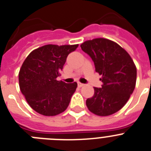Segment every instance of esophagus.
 Wrapping results in <instances>:
<instances>
[{"mask_svg": "<svg viewBox=\"0 0 151 151\" xmlns=\"http://www.w3.org/2000/svg\"><path fill=\"white\" fill-rule=\"evenodd\" d=\"M84 85H85V84L81 83V82H78V87H79V88L82 87V86H84Z\"/></svg>", "mask_w": 151, "mask_h": 151, "instance_id": "34e87169", "label": "esophagus"}]
</instances>
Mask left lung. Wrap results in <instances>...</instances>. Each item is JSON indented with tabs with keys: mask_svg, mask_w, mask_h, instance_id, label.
Listing matches in <instances>:
<instances>
[{
	"mask_svg": "<svg viewBox=\"0 0 151 151\" xmlns=\"http://www.w3.org/2000/svg\"><path fill=\"white\" fill-rule=\"evenodd\" d=\"M102 76L101 88H94V96L86 101L88 110L105 116L116 113L129 101L135 87L137 69L130 55L118 44L95 38L81 45Z\"/></svg>",
	"mask_w": 151,
	"mask_h": 151,
	"instance_id": "left-lung-1",
	"label": "left lung"
}]
</instances>
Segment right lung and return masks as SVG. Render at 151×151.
Wrapping results in <instances>:
<instances>
[{
	"mask_svg": "<svg viewBox=\"0 0 151 151\" xmlns=\"http://www.w3.org/2000/svg\"><path fill=\"white\" fill-rule=\"evenodd\" d=\"M75 45H47L34 50L23 62L19 73L22 94L35 111L44 116H56L68 107L77 88L76 82L57 81Z\"/></svg>",
	"mask_w": 151,
	"mask_h": 151,
	"instance_id": "add662e5",
	"label": "right lung"
}]
</instances>
